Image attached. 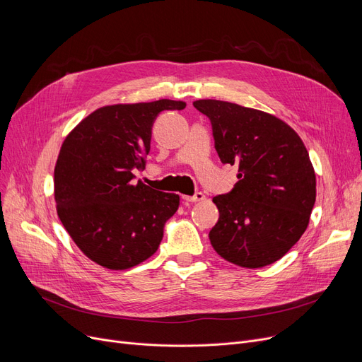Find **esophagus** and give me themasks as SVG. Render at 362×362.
Here are the masks:
<instances>
[{
  "label": "esophagus",
  "instance_id": "1",
  "mask_svg": "<svg viewBox=\"0 0 362 362\" xmlns=\"http://www.w3.org/2000/svg\"><path fill=\"white\" fill-rule=\"evenodd\" d=\"M205 199V195L204 194H201V192H198V194H195L194 197H183V201H186V202H201V201H204Z\"/></svg>",
  "mask_w": 362,
  "mask_h": 362
}]
</instances>
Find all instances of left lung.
Here are the masks:
<instances>
[{"instance_id": "1", "label": "left lung", "mask_w": 362, "mask_h": 362, "mask_svg": "<svg viewBox=\"0 0 362 362\" xmlns=\"http://www.w3.org/2000/svg\"><path fill=\"white\" fill-rule=\"evenodd\" d=\"M194 107L211 120L221 163L239 167L232 192L213 198L220 213L210 232L214 251L245 269L273 264L307 230L315 202L305 145L265 111L218 100H198Z\"/></svg>"}]
</instances>
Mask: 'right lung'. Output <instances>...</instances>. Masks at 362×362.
<instances>
[{
	"label": "right lung",
	"mask_w": 362,
	"mask_h": 362,
	"mask_svg": "<svg viewBox=\"0 0 362 362\" xmlns=\"http://www.w3.org/2000/svg\"><path fill=\"white\" fill-rule=\"evenodd\" d=\"M185 107L171 100L105 105L66 136L54 168L57 214L78 248L98 265L126 270L158 250L180 198L135 183L133 170L145 168L158 114Z\"/></svg>",
	"instance_id": "1"
}]
</instances>
